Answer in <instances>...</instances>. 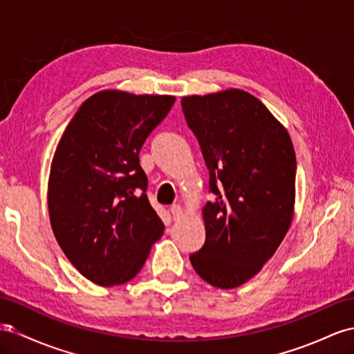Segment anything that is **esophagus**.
Returning a JSON list of instances; mask_svg holds the SVG:
<instances>
[{
	"label": "esophagus",
	"instance_id": "obj_1",
	"mask_svg": "<svg viewBox=\"0 0 354 354\" xmlns=\"http://www.w3.org/2000/svg\"><path fill=\"white\" fill-rule=\"evenodd\" d=\"M170 214H171V216H174V220H178V218H180V216H183L184 209L179 205H171L170 206Z\"/></svg>",
	"mask_w": 354,
	"mask_h": 354
}]
</instances>
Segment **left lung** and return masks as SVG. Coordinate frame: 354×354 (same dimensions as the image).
I'll return each mask as SVG.
<instances>
[{
    "mask_svg": "<svg viewBox=\"0 0 354 354\" xmlns=\"http://www.w3.org/2000/svg\"><path fill=\"white\" fill-rule=\"evenodd\" d=\"M209 170L206 239L189 256L206 283H247L283 242L295 207L296 156L287 130L241 89L180 100Z\"/></svg>",
    "mask_w": 354,
    "mask_h": 354,
    "instance_id": "left-lung-1",
    "label": "left lung"
}]
</instances>
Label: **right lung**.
<instances>
[{
    "label": "right lung",
    "mask_w": 354,
    "mask_h": 354,
    "mask_svg": "<svg viewBox=\"0 0 354 354\" xmlns=\"http://www.w3.org/2000/svg\"><path fill=\"white\" fill-rule=\"evenodd\" d=\"M175 103L170 95L102 91L79 107L52 161V230L73 266L111 287L139 274L165 225L148 201L139 152Z\"/></svg>",
    "instance_id": "add662e5"
}]
</instances>
